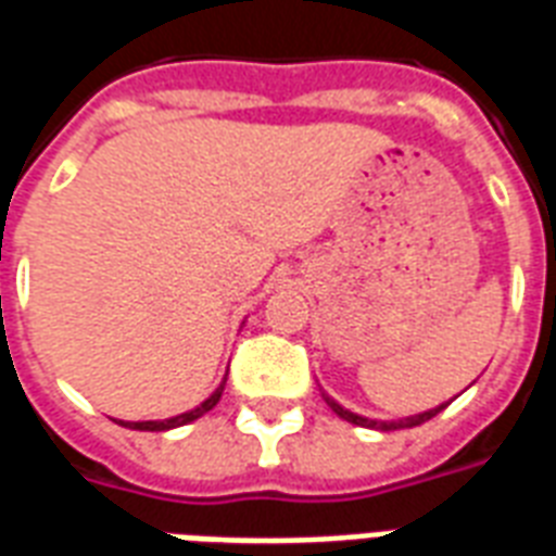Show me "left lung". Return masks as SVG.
<instances>
[{
	"mask_svg": "<svg viewBox=\"0 0 556 556\" xmlns=\"http://www.w3.org/2000/svg\"><path fill=\"white\" fill-rule=\"evenodd\" d=\"M326 405L338 414L341 419L346 422H353V426H364V429H379V431H396V429H414V426H422V422H429L431 417H438L440 410L446 408V405H438V408L431 410H422V414H414V417H405V419H370V417H362V414H353V410H346L344 405H338L332 396H326L324 393Z\"/></svg>",
	"mask_w": 556,
	"mask_h": 556,
	"instance_id": "1",
	"label": "left lung"
}]
</instances>
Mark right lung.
<instances>
[{
	"instance_id": "add662e5",
	"label": "right lung",
	"mask_w": 556,
	"mask_h": 556,
	"mask_svg": "<svg viewBox=\"0 0 556 556\" xmlns=\"http://www.w3.org/2000/svg\"><path fill=\"white\" fill-rule=\"evenodd\" d=\"M224 381L215 388V393H212L210 400H203L198 408L186 410V414H177V417H168V419H146V422H125V419H118V426H125V429H137V431H168V429H177V426H186V422L203 417L206 410H212L215 405H218V400H222V393H224Z\"/></svg>"
}]
</instances>
